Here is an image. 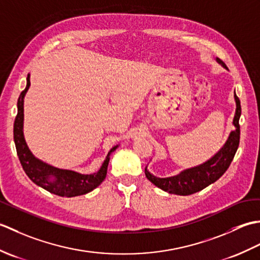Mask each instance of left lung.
<instances>
[{
	"mask_svg": "<svg viewBox=\"0 0 260 260\" xmlns=\"http://www.w3.org/2000/svg\"><path fill=\"white\" fill-rule=\"evenodd\" d=\"M217 62L227 69L225 64L219 58H215ZM235 102H236V113L233 120L235 129L230 132L228 140L225 141L223 146L209 158L204 163L197 165L190 169L181 171L179 174L169 176V178H158L153 175L150 171L145 168V175L148 181L159 187V189L171 193V194L178 196H190L193 193L203 190L204 187L214 183L218 179L221 178L225 171L228 170L229 165L233 162L235 154L238 150L240 140V126L239 118L241 115V106L239 98L236 95L235 90Z\"/></svg>",
	"mask_w": 260,
	"mask_h": 260,
	"instance_id": "1",
	"label": "left lung"
}]
</instances>
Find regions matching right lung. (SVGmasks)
I'll use <instances>...</instances> for the list:
<instances>
[{"label":"right lung","mask_w":260,"mask_h":260,"mask_svg":"<svg viewBox=\"0 0 260 260\" xmlns=\"http://www.w3.org/2000/svg\"><path fill=\"white\" fill-rule=\"evenodd\" d=\"M30 75H27L26 87L18 99V115L13 127V137L19 159L24 172L30 180L42 189L59 197L73 198L89 193L102 183L106 178L107 168L112 154L118 145L114 146L107 154L104 163L96 173L81 174L76 171L58 169L37 158L27 147L23 135L24 120V96L30 87Z\"/></svg>","instance_id":"right-lung-1"}]
</instances>
